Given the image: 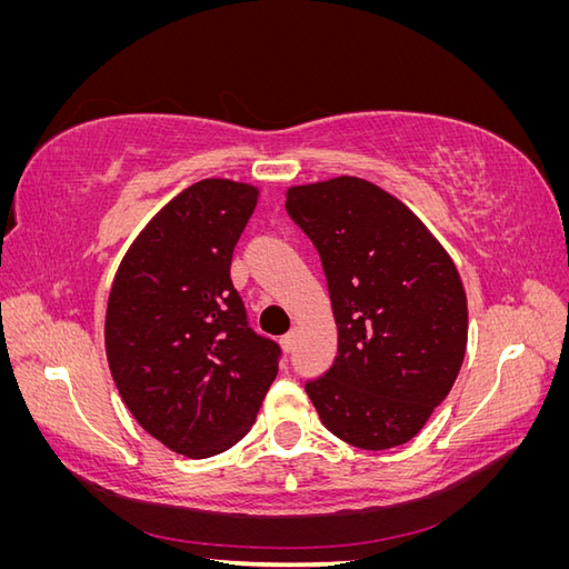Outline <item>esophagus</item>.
Here are the masks:
<instances>
[{
  "instance_id": "1",
  "label": "esophagus",
  "mask_w": 569,
  "mask_h": 569,
  "mask_svg": "<svg viewBox=\"0 0 569 569\" xmlns=\"http://www.w3.org/2000/svg\"><path fill=\"white\" fill-rule=\"evenodd\" d=\"M295 343H297V335H295V332H289V335H284V337L280 339V347H282L284 353L295 351Z\"/></svg>"
}]
</instances>
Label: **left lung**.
<instances>
[{"mask_svg": "<svg viewBox=\"0 0 569 569\" xmlns=\"http://www.w3.org/2000/svg\"><path fill=\"white\" fill-rule=\"evenodd\" d=\"M320 253L337 322L332 368L306 382L322 425L366 451L416 437L449 396L468 347L456 263L382 187L341 176L287 189Z\"/></svg>", "mask_w": 569, "mask_h": 569, "instance_id": "obj_1", "label": "left lung"}]
</instances>
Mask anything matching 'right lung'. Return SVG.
<instances>
[{"label":"right lung","instance_id":"add662e5","mask_svg":"<svg viewBox=\"0 0 569 569\" xmlns=\"http://www.w3.org/2000/svg\"><path fill=\"white\" fill-rule=\"evenodd\" d=\"M258 187L209 178L137 234L111 284L107 358L142 429L170 451L211 458L242 439L278 375L280 347L256 335L230 280Z\"/></svg>","mask_w":569,"mask_h":569}]
</instances>
